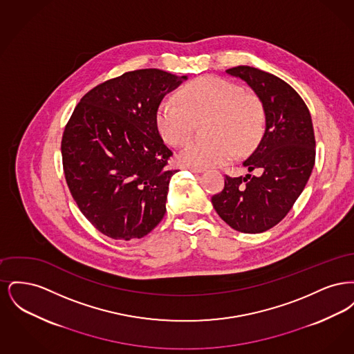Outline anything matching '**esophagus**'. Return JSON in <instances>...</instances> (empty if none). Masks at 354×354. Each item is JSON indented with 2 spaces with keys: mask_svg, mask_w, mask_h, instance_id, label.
Masks as SVG:
<instances>
[{
  "mask_svg": "<svg viewBox=\"0 0 354 354\" xmlns=\"http://www.w3.org/2000/svg\"><path fill=\"white\" fill-rule=\"evenodd\" d=\"M187 169H189V171H192V172H195V174H199V172H202L203 169H198V167H185Z\"/></svg>",
  "mask_w": 354,
  "mask_h": 354,
  "instance_id": "obj_1",
  "label": "esophagus"
}]
</instances>
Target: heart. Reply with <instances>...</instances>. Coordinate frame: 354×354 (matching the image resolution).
<instances>
[{
  "instance_id": "1",
  "label": "heart",
  "mask_w": 354,
  "mask_h": 354,
  "mask_svg": "<svg viewBox=\"0 0 354 354\" xmlns=\"http://www.w3.org/2000/svg\"><path fill=\"white\" fill-rule=\"evenodd\" d=\"M178 103L163 100L155 111V126L162 139L180 147L192 138L195 123L205 118L208 139L191 143L179 155L188 167L225 165L239 153L252 151L260 142L266 114L260 100L239 86L215 75L199 77L183 86Z\"/></svg>"
}]
</instances>
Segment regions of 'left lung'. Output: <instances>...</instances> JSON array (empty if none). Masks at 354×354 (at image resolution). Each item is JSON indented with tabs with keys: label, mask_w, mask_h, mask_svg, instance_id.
I'll use <instances>...</instances> for the list:
<instances>
[{
	"label": "left lung",
	"mask_w": 354,
	"mask_h": 354,
	"mask_svg": "<svg viewBox=\"0 0 354 354\" xmlns=\"http://www.w3.org/2000/svg\"><path fill=\"white\" fill-rule=\"evenodd\" d=\"M225 71L245 81L263 103L266 133L243 162L257 175H225L223 189L211 202L236 231L260 234L284 219L303 192L316 159L313 124L303 98L286 81L251 66Z\"/></svg>",
	"instance_id": "left-lung-1"
}]
</instances>
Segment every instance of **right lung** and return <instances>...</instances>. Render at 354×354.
Returning a JSON list of instances; mask_svg holds the SVG:
<instances>
[{"label":"right lung","mask_w":354,"mask_h":354,"mask_svg":"<svg viewBox=\"0 0 354 354\" xmlns=\"http://www.w3.org/2000/svg\"><path fill=\"white\" fill-rule=\"evenodd\" d=\"M159 68L124 73L95 86L62 135L65 179L78 208L115 240L150 234L166 214L172 152L155 126L163 97L182 84Z\"/></svg>","instance_id":"right-lung-1"}]
</instances>
